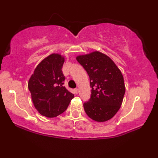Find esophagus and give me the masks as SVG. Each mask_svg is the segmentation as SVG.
<instances>
[{
    "label": "esophagus",
    "instance_id": "34e87169",
    "mask_svg": "<svg viewBox=\"0 0 158 158\" xmlns=\"http://www.w3.org/2000/svg\"><path fill=\"white\" fill-rule=\"evenodd\" d=\"M74 92H75L76 94H79V88H76V89H74Z\"/></svg>",
    "mask_w": 158,
    "mask_h": 158
}]
</instances>
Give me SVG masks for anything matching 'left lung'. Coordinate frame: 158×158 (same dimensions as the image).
I'll return each mask as SVG.
<instances>
[{
    "mask_svg": "<svg viewBox=\"0 0 158 158\" xmlns=\"http://www.w3.org/2000/svg\"><path fill=\"white\" fill-rule=\"evenodd\" d=\"M90 77L91 97L83 106L87 115L97 122L109 120L117 113L126 92L120 70L111 59L99 51L77 56Z\"/></svg>",
    "mask_w": 158,
    "mask_h": 158,
    "instance_id": "left-lung-1",
    "label": "left lung"
}]
</instances>
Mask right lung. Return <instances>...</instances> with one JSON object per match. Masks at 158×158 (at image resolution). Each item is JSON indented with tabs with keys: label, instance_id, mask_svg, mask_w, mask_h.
I'll list each match as a JSON object with an SVG mask.
<instances>
[{
	"label": "right lung",
	"instance_id": "1",
	"mask_svg": "<svg viewBox=\"0 0 158 158\" xmlns=\"http://www.w3.org/2000/svg\"><path fill=\"white\" fill-rule=\"evenodd\" d=\"M64 57L52 53L37 65L28 81L36 110L47 117H56L67 109L74 95L66 89L62 73Z\"/></svg>",
	"mask_w": 158,
	"mask_h": 158
}]
</instances>
